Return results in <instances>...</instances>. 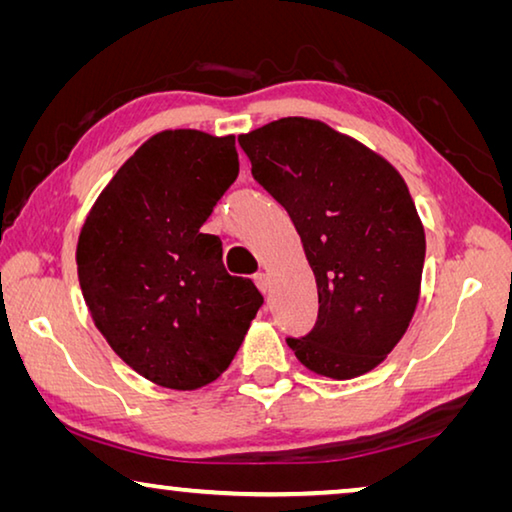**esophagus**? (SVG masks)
<instances>
[{
    "mask_svg": "<svg viewBox=\"0 0 512 512\" xmlns=\"http://www.w3.org/2000/svg\"><path fill=\"white\" fill-rule=\"evenodd\" d=\"M255 284H257V289L262 291V293H268V287H271V284H268V275L266 273H255Z\"/></svg>",
    "mask_w": 512,
    "mask_h": 512,
    "instance_id": "esophagus-1",
    "label": "esophagus"
}]
</instances>
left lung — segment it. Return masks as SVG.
Returning a JSON list of instances; mask_svg holds the SVG:
<instances>
[{"label": "left lung", "mask_w": 512, "mask_h": 512, "mask_svg": "<svg viewBox=\"0 0 512 512\" xmlns=\"http://www.w3.org/2000/svg\"><path fill=\"white\" fill-rule=\"evenodd\" d=\"M239 144L289 212L316 275V325L289 336V348L332 379L379 366L420 296L427 244L409 187L381 155L316 119H277Z\"/></svg>", "instance_id": "left-lung-1"}]
</instances>
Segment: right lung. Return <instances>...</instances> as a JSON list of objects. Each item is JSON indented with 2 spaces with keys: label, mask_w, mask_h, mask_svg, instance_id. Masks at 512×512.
I'll return each instance as SVG.
<instances>
[{
  "label": "right lung",
  "mask_w": 512,
  "mask_h": 512,
  "mask_svg": "<svg viewBox=\"0 0 512 512\" xmlns=\"http://www.w3.org/2000/svg\"><path fill=\"white\" fill-rule=\"evenodd\" d=\"M239 176L235 135L162 131L124 162L83 223L81 291L110 348L153 384L194 391L228 370L262 307L201 225Z\"/></svg>",
  "instance_id": "obj_1"
}]
</instances>
